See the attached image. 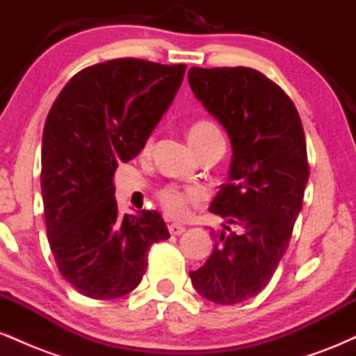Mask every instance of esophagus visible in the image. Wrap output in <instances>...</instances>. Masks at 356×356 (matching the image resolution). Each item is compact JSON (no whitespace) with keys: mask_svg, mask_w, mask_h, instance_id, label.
Here are the masks:
<instances>
[{"mask_svg":"<svg viewBox=\"0 0 356 356\" xmlns=\"http://www.w3.org/2000/svg\"><path fill=\"white\" fill-rule=\"evenodd\" d=\"M184 231H186V227L181 226V224H175V222L169 224V232H170V234H172V236H181Z\"/></svg>","mask_w":356,"mask_h":356,"instance_id":"1","label":"esophagus"}]
</instances>
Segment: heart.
I'll use <instances>...</instances> for the list:
<instances>
[{"instance_id": "1", "label": "heart", "mask_w": 356, "mask_h": 356, "mask_svg": "<svg viewBox=\"0 0 356 356\" xmlns=\"http://www.w3.org/2000/svg\"><path fill=\"white\" fill-rule=\"evenodd\" d=\"M219 136V129L209 120L194 122L189 129V142L194 149H199L206 142H209L211 138ZM150 145H152V138L145 142L144 150H149ZM204 199H206V194L199 187L167 186L159 191V202H161L162 209L174 219H186L194 207L201 206Z\"/></svg>"}]
</instances>
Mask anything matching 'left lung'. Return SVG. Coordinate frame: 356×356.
Segmentation results:
<instances>
[{
    "label": "left lung",
    "instance_id": "obj_1",
    "mask_svg": "<svg viewBox=\"0 0 356 356\" xmlns=\"http://www.w3.org/2000/svg\"><path fill=\"white\" fill-rule=\"evenodd\" d=\"M189 85L232 145L229 182L211 204L226 224L189 276L212 303L236 305L266 288L289 246L309 175L303 125L284 90L254 68L192 67Z\"/></svg>",
    "mask_w": 356,
    "mask_h": 356
}]
</instances>
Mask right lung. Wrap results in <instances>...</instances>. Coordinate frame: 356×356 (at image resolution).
Segmentation results:
<instances>
[{"label":"right lung","mask_w":356,"mask_h":356,"mask_svg":"<svg viewBox=\"0 0 356 356\" xmlns=\"http://www.w3.org/2000/svg\"><path fill=\"white\" fill-rule=\"evenodd\" d=\"M186 65L117 58L73 75L43 130L42 194L60 275L93 300L136 289L147 252L169 231L157 211L120 216L113 175L144 149L181 87Z\"/></svg>","instance_id":"1"}]
</instances>
